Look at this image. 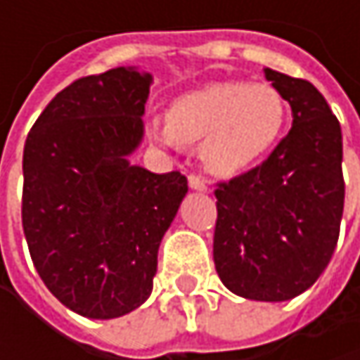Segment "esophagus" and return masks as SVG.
<instances>
[{
	"instance_id": "1",
	"label": "esophagus",
	"mask_w": 360,
	"mask_h": 360,
	"mask_svg": "<svg viewBox=\"0 0 360 360\" xmlns=\"http://www.w3.org/2000/svg\"><path fill=\"white\" fill-rule=\"evenodd\" d=\"M187 181H189V187H191V189H198V191H206V189H208V181L198 177V175H189Z\"/></svg>"
}]
</instances>
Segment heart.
Instances as JSON below:
<instances>
[{
    "mask_svg": "<svg viewBox=\"0 0 360 360\" xmlns=\"http://www.w3.org/2000/svg\"><path fill=\"white\" fill-rule=\"evenodd\" d=\"M285 118V100L273 85L221 81L179 96L171 104L169 122L154 118L150 131L167 146L200 143L204 167L233 177L271 152Z\"/></svg>",
    "mask_w": 360,
    "mask_h": 360,
    "instance_id": "obj_1",
    "label": "heart"
}]
</instances>
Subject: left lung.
<instances>
[{"label": "left lung", "mask_w": 360, "mask_h": 360, "mask_svg": "<svg viewBox=\"0 0 360 360\" xmlns=\"http://www.w3.org/2000/svg\"><path fill=\"white\" fill-rule=\"evenodd\" d=\"M292 106V129L248 173L219 183L212 256L233 294L283 302L331 260L344 210L342 129L317 87L264 68Z\"/></svg>", "instance_id": "left-lung-1"}]
</instances>
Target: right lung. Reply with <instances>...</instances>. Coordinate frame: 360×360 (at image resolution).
Returning <instances> with one entry per match:
<instances>
[{
    "instance_id": "add662e5",
    "label": "right lung",
    "mask_w": 360,
    "mask_h": 360,
    "mask_svg": "<svg viewBox=\"0 0 360 360\" xmlns=\"http://www.w3.org/2000/svg\"><path fill=\"white\" fill-rule=\"evenodd\" d=\"M152 77L112 68L62 89L22 156V229L39 277L70 311L114 319L152 294L158 246L187 179L129 162Z\"/></svg>"
}]
</instances>
